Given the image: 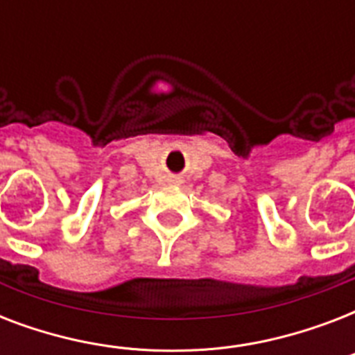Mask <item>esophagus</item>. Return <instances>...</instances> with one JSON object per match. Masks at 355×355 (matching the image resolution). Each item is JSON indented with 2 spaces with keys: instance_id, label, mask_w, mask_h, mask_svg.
<instances>
[{
  "instance_id": "34e87169",
  "label": "esophagus",
  "mask_w": 355,
  "mask_h": 355,
  "mask_svg": "<svg viewBox=\"0 0 355 355\" xmlns=\"http://www.w3.org/2000/svg\"><path fill=\"white\" fill-rule=\"evenodd\" d=\"M169 182H171V184H180V177H171V178H169Z\"/></svg>"
}]
</instances>
